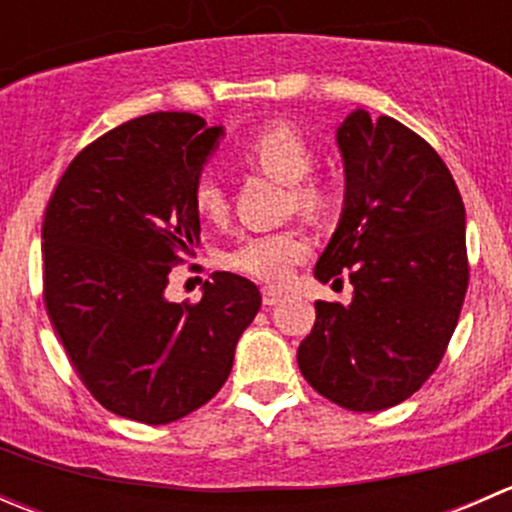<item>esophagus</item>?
Masks as SVG:
<instances>
[{"instance_id":"esophagus-1","label":"esophagus","mask_w":512,"mask_h":512,"mask_svg":"<svg viewBox=\"0 0 512 512\" xmlns=\"http://www.w3.org/2000/svg\"><path fill=\"white\" fill-rule=\"evenodd\" d=\"M280 299H282L280 289H272V287L262 289V304H265V307H275V304L280 302Z\"/></svg>"}]
</instances>
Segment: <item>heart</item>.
Listing matches in <instances>:
<instances>
[{
    "label": "heart",
    "instance_id": "b5f03b06",
    "mask_svg": "<svg viewBox=\"0 0 512 512\" xmlns=\"http://www.w3.org/2000/svg\"><path fill=\"white\" fill-rule=\"evenodd\" d=\"M240 160L262 170L277 183L289 185L294 205L309 215L327 213L332 205V190L322 180L312 178L314 148L297 126L287 121H272L257 128L237 151ZM195 213L205 223H220L227 213L225 190L213 175H200L193 188ZM312 247L299 230L247 235L227 252V267L255 280L280 285L297 265L309 257Z\"/></svg>",
    "mask_w": 512,
    "mask_h": 512
}]
</instances>
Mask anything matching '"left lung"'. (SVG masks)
<instances>
[{"label":"left lung","mask_w":512,"mask_h":512,"mask_svg":"<svg viewBox=\"0 0 512 512\" xmlns=\"http://www.w3.org/2000/svg\"><path fill=\"white\" fill-rule=\"evenodd\" d=\"M337 146L344 210L314 277H349L354 294L314 304L297 364L324 399L384 411L421 389L451 342L468 289L466 208L441 156L394 118L356 108Z\"/></svg>","instance_id":"8db88e82"}]
</instances>
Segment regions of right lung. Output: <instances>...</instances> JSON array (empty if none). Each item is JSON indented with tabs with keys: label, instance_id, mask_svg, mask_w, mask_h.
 Listing matches in <instances>:
<instances>
[{
	"label": "right lung",
	"instance_id": "add662e5",
	"mask_svg": "<svg viewBox=\"0 0 512 512\" xmlns=\"http://www.w3.org/2000/svg\"><path fill=\"white\" fill-rule=\"evenodd\" d=\"M223 133L195 113L133 118L71 160L46 205V314L116 416L160 426L208 404L262 304L232 272H213L200 302L165 297L170 270L200 242L193 188Z\"/></svg>",
	"mask_w": 512,
	"mask_h": 512
}]
</instances>
